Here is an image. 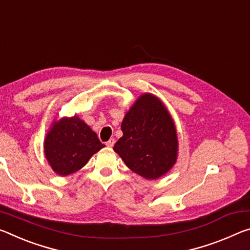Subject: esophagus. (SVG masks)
<instances>
[{
  "instance_id": "esophagus-1",
  "label": "esophagus",
  "mask_w": 250,
  "mask_h": 250,
  "mask_svg": "<svg viewBox=\"0 0 250 250\" xmlns=\"http://www.w3.org/2000/svg\"><path fill=\"white\" fill-rule=\"evenodd\" d=\"M114 139H110V140H108L105 142V145H106V146H109V148H111V146H114Z\"/></svg>"
}]
</instances>
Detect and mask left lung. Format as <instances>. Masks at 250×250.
<instances>
[{"label": "left lung", "instance_id": "1", "mask_svg": "<svg viewBox=\"0 0 250 250\" xmlns=\"http://www.w3.org/2000/svg\"><path fill=\"white\" fill-rule=\"evenodd\" d=\"M124 132L113 146L126 167L153 180L167 173L177 161L176 125L160 99L144 93L125 113Z\"/></svg>", "mask_w": 250, "mask_h": 250}]
</instances>
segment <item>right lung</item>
Returning <instances> with one entry per match:
<instances>
[{"mask_svg": "<svg viewBox=\"0 0 250 250\" xmlns=\"http://www.w3.org/2000/svg\"><path fill=\"white\" fill-rule=\"evenodd\" d=\"M104 146L97 133L74 116L53 122L44 140V153L55 173L68 176L84 167Z\"/></svg>", "mask_w": 250, "mask_h": 250, "instance_id": "1", "label": "right lung"}]
</instances>
